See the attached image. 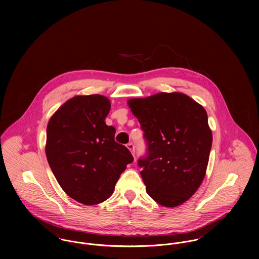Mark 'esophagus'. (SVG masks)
Segmentation results:
<instances>
[{"label":"esophagus","mask_w":259,"mask_h":259,"mask_svg":"<svg viewBox=\"0 0 259 259\" xmlns=\"http://www.w3.org/2000/svg\"><path fill=\"white\" fill-rule=\"evenodd\" d=\"M126 147H127V148L130 149V151L132 152V154H133V155H135V146H134V144H132V143H131V144H128Z\"/></svg>","instance_id":"1"}]
</instances>
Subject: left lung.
<instances>
[{
  "instance_id": "8db88e82",
  "label": "left lung",
  "mask_w": 259,
  "mask_h": 259,
  "mask_svg": "<svg viewBox=\"0 0 259 259\" xmlns=\"http://www.w3.org/2000/svg\"><path fill=\"white\" fill-rule=\"evenodd\" d=\"M139 119L148 154L139 166L148 195L176 207L201 185L209 159L212 133L204 108L183 93H159L127 101Z\"/></svg>"
}]
</instances>
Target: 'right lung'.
Wrapping results in <instances>:
<instances>
[{
  "instance_id": "obj_1",
  "label": "right lung",
  "mask_w": 259,
  "mask_h": 259,
  "mask_svg": "<svg viewBox=\"0 0 259 259\" xmlns=\"http://www.w3.org/2000/svg\"><path fill=\"white\" fill-rule=\"evenodd\" d=\"M111 102L101 95L75 96L50 118L46 155L63 190L74 200L94 205L107 200L126 165L130 150L114 141L106 124Z\"/></svg>"
}]
</instances>
